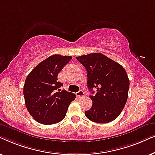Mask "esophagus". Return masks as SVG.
Returning a JSON list of instances; mask_svg holds the SVG:
<instances>
[{"label": "esophagus", "instance_id": "34e87169", "mask_svg": "<svg viewBox=\"0 0 155 155\" xmlns=\"http://www.w3.org/2000/svg\"><path fill=\"white\" fill-rule=\"evenodd\" d=\"M76 96L78 98H82L84 96V92L82 90H80L78 91V92H76Z\"/></svg>", "mask_w": 155, "mask_h": 155}]
</instances>
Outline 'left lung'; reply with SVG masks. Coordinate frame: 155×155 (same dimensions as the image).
I'll return each instance as SVG.
<instances>
[{
	"label": "left lung",
	"mask_w": 155,
	"mask_h": 155,
	"mask_svg": "<svg viewBox=\"0 0 155 155\" xmlns=\"http://www.w3.org/2000/svg\"><path fill=\"white\" fill-rule=\"evenodd\" d=\"M76 58L87 71L88 89L97 90L90 96L92 106L84 111L86 117L99 124L115 120L124 109L128 95L130 82L124 67L100 53Z\"/></svg>",
	"instance_id": "obj_1"
}]
</instances>
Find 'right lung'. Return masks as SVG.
I'll return each instance as SVG.
<instances>
[{
  "mask_svg": "<svg viewBox=\"0 0 155 155\" xmlns=\"http://www.w3.org/2000/svg\"><path fill=\"white\" fill-rule=\"evenodd\" d=\"M72 56L56 54L39 63L25 80L23 94L29 113L38 123L44 125L60 122L66 115L75 94L61 90L58 74Z\"/></svg>",
  "mask_w": 155,
  "mask_h": 155,
  "instance_id": "1",
  "label": "right lung"
}]
</instances>
